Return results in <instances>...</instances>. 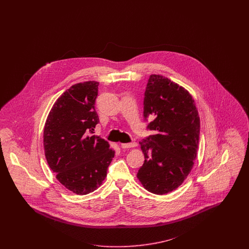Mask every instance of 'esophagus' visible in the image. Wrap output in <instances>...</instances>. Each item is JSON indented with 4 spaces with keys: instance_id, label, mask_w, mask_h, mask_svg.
Listing matches in <instances>:
<instances>
[{
    "instance_id": "obj_1",
    "label": "esophagus",
    "mask_w": 249,
    "mask_h": 249,
    "mask_svg": "<svg viewBox=\"0 0 249 249\" xmlns=\"http://www.w3.org/2000/svg\"><path fill=\"white\" fill-rule=\"evenodd\" d=\"M135 146H137L135 142H129V143L121 144L122 149H128V148H132V147H135Z\"/></svg>"
}]
</instances>
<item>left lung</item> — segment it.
Returning <instances> with one entry per match:
<instances>
[{"label": "left lung", "mask_w": 249, "mask_h": 249, "mask_svg": "<svg viewBox=\"0 0 249 249\" xmlns=\"http://www.w3.org/2000/svg\"><path fill=\"white\" fill-rule=\"evenodd\" d=\"M143 106L144 121L154 117L147 126L154 134L140 142L145 160L137 177L149 192L165 195L181 185L194 166L200 118L188 91L162 75L150 76Z\"/></svg>", "instance_id": "8db88e82"}]
</instances>
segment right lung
<instances>
[{"instance_id": "1", "label": "right lung", "mask_w": 249, "mask_h": 249, "mask_svg": "<svg viewBox=\"0 0 249 249\" xmlns=\"http://www.w3.org/2000/svg\"><path fill=\"white\" fill-rule=\"evenodd\" d=\"M98 87L88 81L69 88L54 102L44 128L48 165L66 188L79 196L100 186L115 155L107 141L92 135L99 122Z\"/></svg>"}]
</instances>
